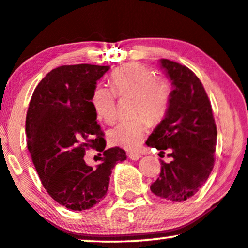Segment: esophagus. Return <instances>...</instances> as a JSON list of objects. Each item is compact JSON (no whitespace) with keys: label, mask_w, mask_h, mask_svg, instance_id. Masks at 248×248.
<instances>
[{"label":"esophagus","mask_w":248,"mask_h":248,"mask_svg":"<svg viewBox=\"0 0 248 248\" xmlns=\"http://www.w3.org/2000/svg\"><path fill=\"white\" fill-rule=\"evenodd\" d=\"M127 155H129V157L131 158V160H139V158L141 157V155L137 152H130V153H127Z\"/></svg>","instance_id":"34e87169"}]
</instances>
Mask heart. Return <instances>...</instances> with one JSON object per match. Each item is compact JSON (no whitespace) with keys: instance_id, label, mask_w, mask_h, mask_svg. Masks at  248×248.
<instances>
[{"instance_id":"heart-1","label":"heart","mask_w":248,"mask_h":248,"mask_svg":"<svg viewBox=\"0 0 248 248\" xmlns=\"http://www.w3.org/2000/svg\"><path fill=\"white\" fill-rule=\"evenodd\" d=\"M111 88L97 85L92 92L91 103L96 117L111 124L117 115V96H133L132 114L136 117L122 121L108 132L110 143L125 149H137L146 138L152 123L161 122L169 110L172 85L163 77H155L148 66L126 63L110 75Z\"/></svg>"}]
</instances>
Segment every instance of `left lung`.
Listing matches in <instances>:
<instances>
[{"instance_id": "1", "label": "left lung", "mask_w": 248, "mask_h": 248, "mask_svg": "<svg viewBox=\"0 0 248 248\" xmlns=\"http://www.w3.org/2000/svg\"><path fill=\"white\" fill-rule=\"evenodd\" d=\"M161 66L172 80V97L146 145L161 153L168 149L172 161H161L160 177L151 189L164 200L180 202L193 197L208 179L215 164L217 130L212 103L195 73L170 60H161Z\"/></svg>"}]
</instances>
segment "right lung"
<instances>
[{
  "instance_id": "add662e5",
  "label": "right lung",
  "mask_w": 248,
  "mask_h": 248,
  "mask_svg": "<svg viewBox=\"0 0 248 248\" xmlns=\"http://www.w3.org/2000/svg\"><path fill=\"white\" fill-rule=\"evenodd\" d=\"M109 69L76 64L51 70L35 87L27 110V148L40 180L55 201L72 210L103 200L111 169L126 158L124 149H105V133L91 103L96 80ZM90 149L99 152L96 168L84 162Z\"/></svg>"
}]
</instances>
